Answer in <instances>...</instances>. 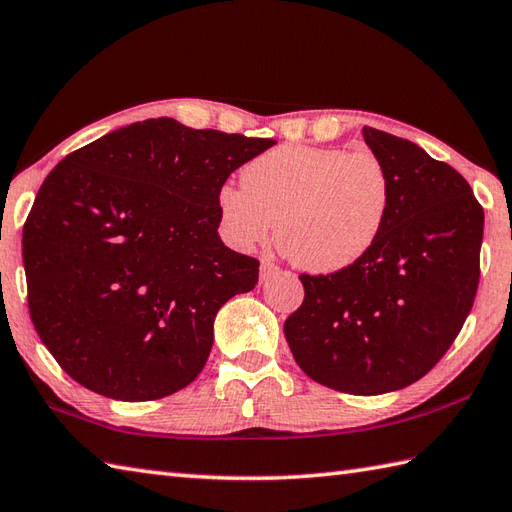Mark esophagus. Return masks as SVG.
Masks as SVG:
<instances>
[{
	"label": "esophagus",
	"instance_id": "1",
	"mask_svg": "<svg viewBox=\"0 0 512 512\" xmlns=\"http://www.w3.org/2000/svg\"><path fill=\"white\" fill-rule=\"evenodd\" d=\"M277 264L270 262V259H262V264H259V279L262 281H268L270 277H273L277 273Z\"/></svg>",
	"mask_w": 512,
	"mask_h": 512
}]
</instances>
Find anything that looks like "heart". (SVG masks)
<instances>
[{
  "mask_svg": "<svg viewBox=\"0 0 512 512\" xmlns=\"http://www.w3.org/2000/svg\"><path fill=\"white\" fill-rule=\"evenodd\" d=\"M217 193L222 233L239 250L275 239L292 264L334 275L361 262L387 224L389 171L372 151L281 145Z\"/></svg>",
  "mask_w": 512,
  "mask_h": 512,
  "instance_id": "1",
  "label": "heart"
}]
</instances>
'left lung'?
Segmentation results:
<instances>
[{
	"mask_svg": "<svg viewBox=\"0 0 512 512\" xmlns=\"http://www.w3.org/2000/svg\"><path fill=\"white\" fill-rule=\"evenodd\" d=\"M389 171L387 224L361 262L301 275V308L284 323L297 365L354 396L416 383L449 350L480 281L484 211L458 171L411 140L363 127Z\"/></svg>",
	"mask_w": 512,
	"mask_h": 512,
	"instance_id": "1",
	"label": "left lung"
}]
</instances>
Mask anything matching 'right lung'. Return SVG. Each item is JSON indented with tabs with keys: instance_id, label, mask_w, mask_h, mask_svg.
Here are the masks:
<instances>
[{
	"instance_id": "add662e5",
	"label": "right lung",
	"mask_w": 512,
	"mask_h": 512,
	"mask_svg": "<svg viewBox=\"0 0 512 512\" xmlns=\"http://www.w3.org/2000/svg\"><path fill=\"white\" fill-rule=\"evenodd\" d=\"M273 145L149 118L48 173L24 226V268L30 319L65 374L125 402L193 383L217 310L259 279L257 259L217 233V193Z\"/></svg>"
}]
</instances>
